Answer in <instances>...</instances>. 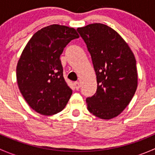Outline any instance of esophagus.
<instances>
[{"label":"esophagus","mask_w":155,"mask_h":155,"mask_svg":"<svg viewBox=\"0 0 155 155\" xmlns=\"http://www.w3.org/2000/svg\"><path fill=\"white\" fill-rule=\"evenodd\" d=\"M73 85H74L75 88H76V90H79V87H80V84H79V82H75L74 83H73Z\"/></svg>","instance_id":"esophagus-1"}]
</instances>
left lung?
<instances>
[{
    "label": "left lung",
    "mask_w": 155,
    "mask_h": 155,
    "mask_svg": "<svg viewBox=\"0 0 155 155\" xmlns=\"http://www.w3.org/2000/svg\"><path fill=\"white\" fill-rule=\"evenodd\" d=\"M76 31L86 44L97 76L96 93L86 98L87 110L102 119L115 118L137 90L135 57L122 37L106 25L94 23Z\"/></svg>",
    "instance_id": "left-lung-1"
}]
</instances>
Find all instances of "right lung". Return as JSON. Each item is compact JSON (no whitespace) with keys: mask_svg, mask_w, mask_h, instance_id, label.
Masks as SVG:
<instances>
[{"mask_svg":"<svg viewBox=\"0 0 155 155\" xmlns=\"http://www.w3.org/2000/svg\"><path fill=\"white\" fill-rule=\"evenodd\" d=\"M79 36L73 28L51 25L33 35L16 68L18 87L34 110L51 115L64 109L72 90L63 76L61 54Z\"/></svg>","mask_w":155,"mask_h":155,"instance_id":"add662e5","label":"right lung"}]
</instances>
